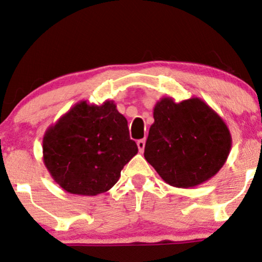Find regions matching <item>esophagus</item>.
Segmentation results:
<instances>
[{
	"label": "esophagus",
	"mask_w": 262,
	"mask_h": 262,
	"mask_svg": "<svg viewBox=\"0 0 262 262\" xmlns=\"http://www.w3.org/2000/svg\"><path fill=\"white\" fill-rule=\"evenodd\" d=\"M137 146H138V150L141 152L144 151V148H145V139H139L137 142Z\"/></svg>",
	"instance_id": "1"
}]
</instances>
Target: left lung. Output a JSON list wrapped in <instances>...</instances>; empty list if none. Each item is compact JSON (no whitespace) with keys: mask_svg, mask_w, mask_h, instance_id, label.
<instances>
[{"mask_svg":"<svg viewBox=\"0 0 262 262\" xmlns=\"http://www.w3.org/2000/svg\"><path fill=\"white\" fill-rule=\"evenodd\" d=\"M231 134L220 114L196 96L154 107L144 157L166 184L191 188L213 178L227 162Z\"/></svg>","mask_w":262,"mask_h":262,"instance_id":"1","label":"left lung"}]
</instances>
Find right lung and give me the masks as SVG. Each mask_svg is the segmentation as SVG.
Here are the masks:
<instances>
[{"instance_id":"obj_1","label":"right lung","mask_w":262,"mask_h":262,"mask_svg":"<svg viewBox=\"0 0 262 262\" xmlns=\"http://www.w3.org/2000/svg\"><path fill=\"white\" fill-rule=\"evenodd\" d=\"M138 152L127 120L113 100L75 103L42 137V161L64 191L93 196L117 184L125 164Z\"/></svg>"}]
</instances>
